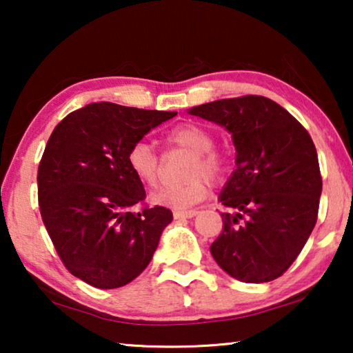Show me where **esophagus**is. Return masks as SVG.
I'll return each instance as SVG.
<instances>
[{
    "label": "esophagus",
    "mask_w": 353,
    "mask_h": 353,
    "mask_svg": "<svg viewBox=\"0 0 353 353\" xmlns=\"http://www.w3.org/2000/svg\"><path fill=\"white\" fill-rule=\"evenodd\" d=\"M197 215V210H175L173 212V219L183 220V219H192Z\"/></svg>",
    "instance_id": "obj_1"
}]
</instances>
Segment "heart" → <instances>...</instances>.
<instances>
[{
	"instance_id": "heart-1",
	"label": "heart",
	"mask_w": 353,
	"mask_h": 353,
	"mask_svg": "<svg viewBox=\"0 0 353 353\" xmlns=\"http://www.w3.org/2000/svg\"><path fill=\"white\" fill-rule=\"evenodd\" d=\"M167 143L172 146L186 149L192 157L186 168L190 180L181 185L167 186L154 192V204L170 209H188L201 202L209 192V178H219L225 170V157L214 148V137L205 128L196 123H181L172 128L167 134ZM127 163L133 176L146 188H154L161 175V162L151 144L134 143L127 154Z\"/></svg>"
}]
</instances>
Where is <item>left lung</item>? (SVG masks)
I'll return each mask as SVG.
<instances>
[{"instance_id":"8db88e82","label":"left lung","mask_w":353,"mask_h":353,"mask_svg":"<svg viewBox=\"0 0 353 353\" xmlns=\"http://www.w3.org/2000/svg\"><path fill=\"white\" fill-rule=\"evenodd\" d=\"M188 112L228 130L236 148V168L219 196L234 214H221L212 257L239 281H273L316 223L323 181L310 134L263 96L219 99Z\"/></svg>"}]
</instances>
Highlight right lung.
Returning a JSON list of instances; mask_svg holds the SVG:
<instances>
[{
  "mask_svg": "<svg viewBox=\"0 0 353 353\" xmlns=\"http://www.w3.org/2000/svg\"><path fill=\"white\" fill-rule=\"evenodd\" d=\"M176 112L91 103L51 133L38 167L43 223L65 268L99 289L122 288L151 262L172 212L141 204L127 154Z\"/></svg>",
  "mask_w": 353,
  "mask_h": 353,
  "instance_id": "add662e5",
  "label": "right lung"
}]
</instances>
